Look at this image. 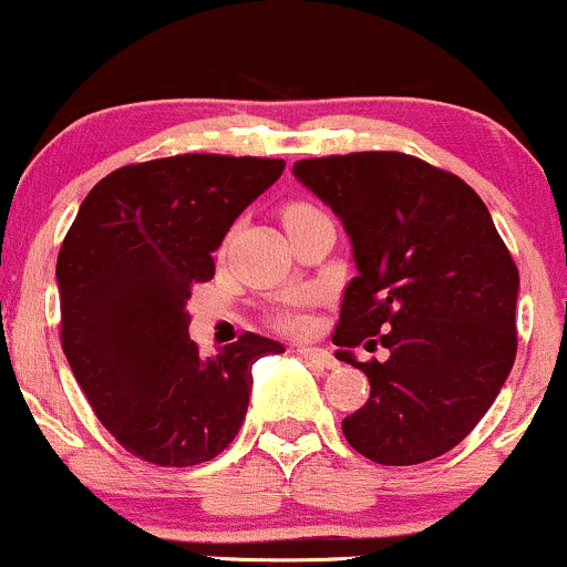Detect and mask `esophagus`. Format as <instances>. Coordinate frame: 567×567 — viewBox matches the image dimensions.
Here are the masks:
<instances>
[{"label":"esophagus","instance_id":"1","mask_svg":"<svg viewBox=\"0 0 567 567\" xmlns=\"http://www.w3.org/2000/svg\"><path fill=\"white\" fill-rule=\"evenodd\" d=\"M298 354H301L303 360H309V363H315L317 369H336V358L328 350H322V347H298Z\"/></svg>","mask_w":567,"mask_h":567}]
</instances>
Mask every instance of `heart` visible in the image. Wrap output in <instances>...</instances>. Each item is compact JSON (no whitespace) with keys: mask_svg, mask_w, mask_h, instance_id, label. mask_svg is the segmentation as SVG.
Instances as JSON below:
<instances>
[{"mask_svg":"<svg viewBox=\"0 0 567 567\" xmlns=\"http://www.w3.org/2000/svg\"><path fill=\"white\" fill-rule=\"evenodd\" d=\"M298 209H309V207L307 204H290V207L285 209V215L298 213ZM282 326L288 328V331H303V328H307V317H303L301 312H288V315H282Z\"/></svg>","mask_w":567,"mask_h":567,"instance_id":"1","label":"heart"}]
</instances>
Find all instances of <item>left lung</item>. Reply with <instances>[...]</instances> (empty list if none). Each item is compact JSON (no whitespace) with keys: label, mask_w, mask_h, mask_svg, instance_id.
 <instances>
[{"label":"left lung","mask_w":567,"mask_h":567,"mask_svg":"<svg viewBox=\"0 0 567 567\" xmlns=\"http://www.w3.org/2000/svg\"><path fill=\"white\" fill-rule=\"evenodd\" d=\"M293 174L341 217L358 266L333 344L371 395L344 416V439L379 465L444 455L487 414L516 358L519 271L489 209L457 174L406 153L303 158ZM358 343L389 358L358 364Z\"/></svg>","instance_id":"8db88e82"}]
</instances>
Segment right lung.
I'll return each instance as SVG.
<instances>
[{"instance_id": "add662e5", "label": "right lung", "mask_w": 567, "mask_h": 567, "mask_svg": "<svg viewBox=\"0 0 567 567\" xmlns=\"http://www.w3.org/2000/svg\"><path fill=\"white\" fill-rule=\"evenodd\" d=\"M282 158L188 153L128 164L93 185L55 260L61 347L93 414L134 457L188 468L245 422L252 363L279 341L241 333L213 358L188 339L190 288L215 277L228 228Z\"/></svg>"}]
</instances>
